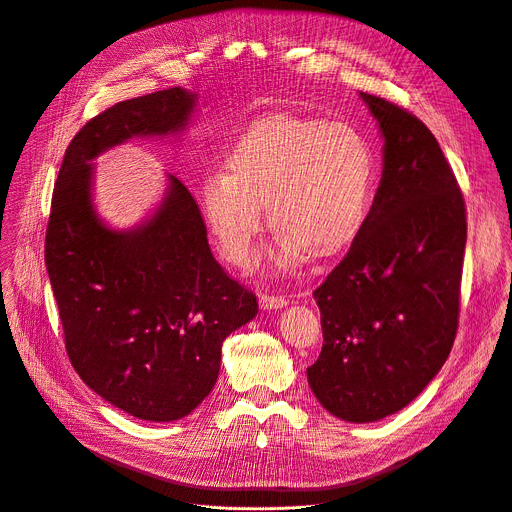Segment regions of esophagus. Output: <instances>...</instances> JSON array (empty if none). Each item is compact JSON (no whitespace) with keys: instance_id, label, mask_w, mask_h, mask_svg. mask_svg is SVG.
<instances>
[{"instance_id":"obj_1","label":"esophagus","mask_w":512,"mask_h":512,"mask_svg":"<svg viewBox=\"0 0 512 512\" xmlns=\"http://www.w3.org/2000/svg\"><path fill=\"white\" fill-rule=\"evenodd\" d=\"M287 298L285 296H275V294H261L259 296V304L263 310H279L283 306H287Z\"/></svg>"}]
</instances>
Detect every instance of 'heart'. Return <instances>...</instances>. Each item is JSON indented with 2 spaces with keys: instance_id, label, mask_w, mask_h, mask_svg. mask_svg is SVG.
<instances>
[{
  "instance_id": "b5f03b06",
  "label": "heart",
  "mask_w": 512,
  "mask_h": 512,
  "mask_svg": "<svg viewBox=\"0 0 512 512\" xmlns=\"http://www.w3.org/2000/svg\"><path fill=\"white\" fill-rule=\"evenodd\" d=\"M377 160L354 125L298 115L249 123L208 172L198 200L227 261L247 267L267 223L279 233L273 261L298 267L308 257L342 255L360 235L373 202Z\"/></svg>"
}]
</instances>
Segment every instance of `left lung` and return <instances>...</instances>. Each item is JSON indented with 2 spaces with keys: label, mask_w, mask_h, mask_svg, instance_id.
I'll return each mask as SVG.
<instances>
[{
  "label": "left lung",
  "mask_w": 512,
  "mask_h": 512,
  "mask_svg": "<svg viewBox=\"0 0 512 512\" xmlns=\"http://www.w3.org/2000/svg\"><path fill=\"white\" fill-rule=\"evenodd\" d=\"M360 97L385 137L383 178L360 235L314 291L324 344L308 383L332 415L369 423L409 405L452 350L466 204L425 123Z\"/></svg>",
  "instance_id": "1"
}]
</instances>
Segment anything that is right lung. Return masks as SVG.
Returning a JSON list of instances; mask_svg holds the SVG:
<instances>
[{
  "label": "right lung",
  "mask_w": 512,
  "mask_h": 512,
  "mask_svg": "<svg viewBox=\"0 0 512 512\" xmlns=\"http://www.w3.org/2000/svg\"><path fill=\"white\" fill-rule=\"evenodd\" d=\"M194 105L196 95L172 87L87 121L66 148L46 227L70 364L97 395L145 421L194 411L216 383L225 338L259 310L212 257L200 208L178 178L135 231L107 229L91 202L93 158L137 135L182 131Z\"/></svg>",
  "instance_id": "obj_1"
}]
</instances>
